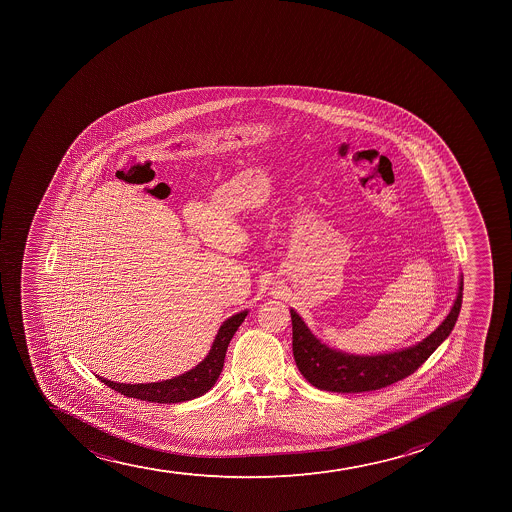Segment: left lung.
<instances>
[{
  "instance_id": "left-lung-1",
  "label": "left lung",
  "mask_w": 512,
  "mask_h": 512,
  "mask_svg": "<svg viewBox=\"0 0 512 512\" xmlns=\"http://www.w3.org/2000/svg\"><path fill=\"white\" fill-rule=\"evenodd\" d=\"M462 287L464 279L459 280V292L451 312L431 335L419 344L389 354L354 355L332 349L320 342L302 317L290 309L295 364L310 384L329 392H370L395 384L414 374L449 337L461 312Z\"/></svg>"
}]
</instances>
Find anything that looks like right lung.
<instances>
[{
	"instance_id": "obj_1",
	"label": "right lung",
	"mask_w": 512,
	"mask_h": 512,
	"mask_svg": "<svg viewBox=\"0 0 512 512\" xmlns=\"http://www.w3.org/2000/svg\"><path fill=\"white\" fill-rule=\"evenodd\" d=\"M247 314L248 310H243L225 320L215 335L212 349L208 352L207 357L195 369L188 370L178 377L162 380V382H152V384H120V382L103 379L100 375L97 377L110 389L117 390L127 397L147 400V402L177 404V402L200 397V395L207 394L208 390L212 389L217 382L218 375L223 369V360L227 354L228 344Z\"/></svg>"
}]
</instances>
